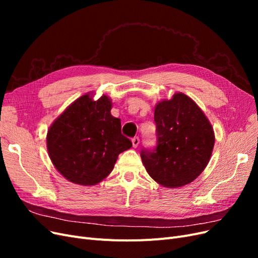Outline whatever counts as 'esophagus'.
Masks as SVG:
<instances>
[{"mask_svg":"<svg viewBox=\"0 0 258 258\" xmlns=\"http://www.w3.org/2000/svg\"><path fill=\"white\" fill-rule=\"evenodd\" d=\"M139 144H140V139L138 137H135L134 139H132V146L138 147Z\"/></svg>","mask_w":258,"mask_h":258,"instance_id":"1","label":"esophagus"}]
</instances>
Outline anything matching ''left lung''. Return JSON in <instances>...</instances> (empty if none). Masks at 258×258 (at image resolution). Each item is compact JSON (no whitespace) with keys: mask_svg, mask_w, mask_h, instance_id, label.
I'll return each instance as SVG.
<instances>
[{"mask_svg":"<svg viewBox=\"0 0 258 258\" xmlns=\"http://www.w3.org/2000/svg\"><path fill=\"white\" fill-rule=\"evenodd\" d=\"M157 146L142 150L147 173L163 187L176 188L196 179L212 155V124L195 101L183 92L155 106Z\"/></svg>","mask_w":258,"mask_h":258,"instance_id":"1","label":"left lung"}]
</instances>
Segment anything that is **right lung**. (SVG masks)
Segmentation results:
<instances>
[{
	"mask_svg": "<svg viewBox=\"0 0 258 258\" xmlns=\"http://www.w3.org/2000/svg\"><path fill=\"white\" fill-rule=\"evenodd\" d=\"M85 93L51 123L46 143L52 165L68 181L83 186L100 183L112 172L118 155L132 146L112 116L106 95Z\"/></svg>",
	"mask_w": 258,
	"mask_h": 258,
	"instance_id": "right-lung-1",
	"label": "right lung"
}]
</instances>
